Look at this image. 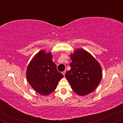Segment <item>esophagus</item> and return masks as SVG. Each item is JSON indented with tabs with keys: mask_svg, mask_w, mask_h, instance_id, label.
<instances>
[{
	"mask_svg": "<svg viewBox=\"0 0 123 123\" xmlns=\"http://www.w3.org/2000/svg\"><path fill=\"white\" fill-rule=\"evenodd\" d=\"M65 73H66V71H65V70H64V71H63V72H62V73L63 76H65Z\"/></svg>",
	"mask_w": 123,
	"mask_h": 123,
	"instance_id": "1",
	"label": "esophagus"
}]
</instances>
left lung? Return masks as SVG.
<instances>
[{
    "label": "left lung",
    "instance_id": "left-lung-1",
    "mask_svg": "<svg viewBox=\"0 0 123 123\" xmlns=\"http://www.w3.org/2000/svg\"><path fill=\"white\" fill-rule=\"evenodd\" d=\"M70 70L65 77L74 92L86 95L95 90L101 82L102 70L99 62L91 54L82 49L70 55Z\"/></svg>",
    "mask_w": 123,
    "mask_h": 123
}]
</instances>
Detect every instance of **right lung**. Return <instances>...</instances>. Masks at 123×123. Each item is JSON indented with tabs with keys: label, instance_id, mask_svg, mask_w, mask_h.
Returning <instances> with one entry per match:
<instances>
[{
	"label": "right lung",
	"instance_id": "1",
	"mask_svg": "<svg viewBox=\"0 0 123 123\" xmlns=\"http://www.w3.org/2000/svg\"><path fill=\"white\" fill-rule=\"evenodd\" d=\"M51 53L40 51L29 62L26 72L28 83L36 92L47 95L57 88L63 75L57 70V65L52 60Z\"/></svg>",
	"mask_w": 123,
	"mask_h": 123
}]
</instances>
